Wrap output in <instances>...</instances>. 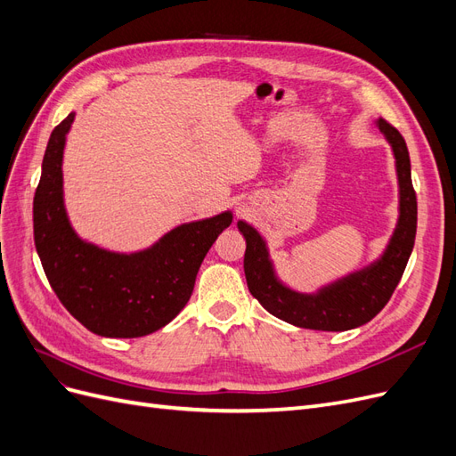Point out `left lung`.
<instances>
[{"instance_id":"obj_1","label":"left lung","mask_w":456,"mask_h":456,"mask_svg":"<svg viewBox=\"0 0 456 456\" xmlns=\"http://www.w3.org/2000/svg\"><path fill=\"white\" fill-rule=\"evenodd\" d=\"M379 129L390 141L399 181V223L384 256L360 273L350 275L320 295L305 297L289 291L272 272L265 241L255 228L238 223L247 241L243 270L251 295L272 315L297 327L315 330H348L370 322L392 298L405 272L417 236V194L411 181V161L405 139L386 119Z\"/></svg>"}]
</instances>
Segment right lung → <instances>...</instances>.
Instances as JSON below:
<instances>
[{
	"instance_id": "1",
	"label": "right lung",
	"mask_w": 456,
	"mask_h": 456,
	"mask_svg": "<svg viewBox=\"0 0 456 456\" xmlns=\"http://www.w3.org/2000/svg\"><path fill=\"white\" fill-rule=\"evenodd\" d=\"M74 121L53 129L34 196V241L54 295L91 333L134 338L154 333L181 312L194 291L201 262L232 224V215L190 223L151 249L116 255L81 241L62 203V150Z\"/></svg>"
}]
</instances>
